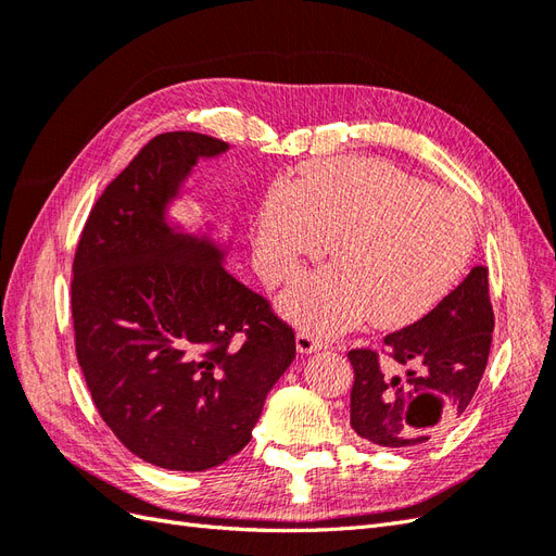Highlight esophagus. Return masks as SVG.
I'll return each mask as SVG.
<instances>
[{
	"label": "esophagus",
	"instance_id": "1",
	"mask_svg": "<svg viewBox=\"0 0 556 556\" xmlns=\"http://www.w3.org/2000/svg\"><path fill=\"white\" fill-rule=\"evenodd\" d=\"M329 343L325 339H319V336L311 333V331H299L296 333V350L301 352V355H311V352H317V350H327Z\"/></svg>",
	"mask_w": 556,
	"mask_h": 556
}]
</instances>
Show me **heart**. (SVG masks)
<instances>
[{
  "label": "heart",
  "instance_id": "1",
  "mask_svg": "<svg viewBox=\"0 0 556 556\" xmlns=\"http://www.w3.org/2000/svg\"><path fill=\"white\" fill-rule=\"evenodd\" d=\"M339 264L299 280L282 308L296 325L333 336L371 315L408 327L452 292L476 248L468 208L384 160L311 162L276 185L257 211L264 274L285 282L327 250Z\"/></svg>",
  "mask_w": 556,
  "mask_h": 556
}]
</instances>
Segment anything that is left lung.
<instances>
[{"instance_id": "obj_1", "label": "left lung", "mask_w": 556, "mask_h": 556, "mask_svg": "<svg viewBox=\"0 0 556 556\" xmlns=\"http://www.w3.org/2000/svg\"><path fill=\"white\" fill-rule=\"evenodd\" d=\"M486 268L473 266L429 315L387 333L382 350H350V427L364 441L403 450L445 433L466 413L492 348Z\"/></svg>"}]
</instances>
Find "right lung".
Instances as JSON below:
<instances>
[{
  "label": "right lung",
  "mask_w": 556,
  "mask_h": 556,
  "mask_svg": "<svg viewBox=\"0 0 556 556\" xmlns=\"http://www.w3.org/2000/svg\"><path fill=\"white\" fill-rule=\"evenodd\" d=\"M227 148L157 134L97 199L74 255L76 357L94 406L129 452L169 470L239 454L296 355L294 329L227 271L225 250L164 217L197 160Z\"/></svg>",
  "instance_id": "1"
}]
</instances>
